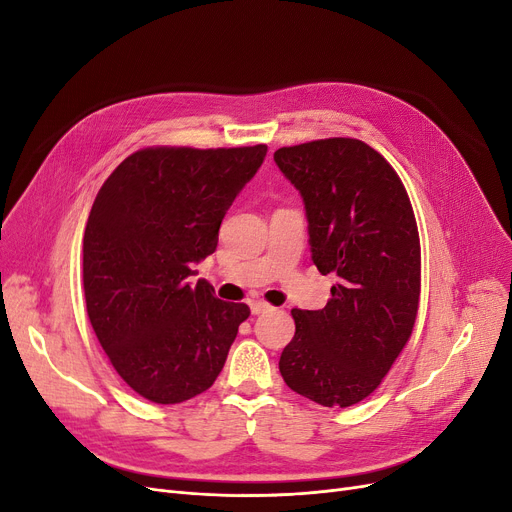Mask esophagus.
Instances as JSON below:
<instances>
[{
	"instance_id": "34e87169",
	"label": "esophagus",
	"mask_w": 512,
	"mask_h": 512,
	"mask_svg": "<svg viewBox=\"0 0 512 512\" xmlns=\"http://www.w3.org/2000/svg\"><path fill=\"white\" fill-rule=\"evenodd\" d=\"M270 309H272V307L267 305V303H263V301H253V303H251V313H253V315L265 313V311H270Z\"/></svg>"
}]
</instances>
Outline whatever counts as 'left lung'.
Returning <instances> with one entry per match:
<instances>
[{
    "instance_id": "1",
    "label": "left lung",
    "mask_w": 512,
    "mask_h": 512,
    "mask_svg": "<svg viewBox=\"0 0 512 512\" xmlns=\"http://www.w3.org/2000/svg\"><path fill=\"white\" fill-rule=\"evenodd\" d=\"M274 161L303 197L319 274L338 278L324 309H292L297 332L280 373L321 407H351L382 384L415 326L421 249L413 207L388 161L357 139L282 147Z\"/></svg>"
}]
</instances>
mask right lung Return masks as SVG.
Listing matches in <instances>:
<instances>
[{
	"mask_svg": "<svg viewBox=\"0 0 512 512\" xmlns=\"http://www.w3.org/2000/svg\"><path fill=\"white\" fill-rule=\"evenodd\" d=\"M265 153V145L141 149L95 197L83 238L87 313L120 378L157 405L211 388L251 315L186 278L218 247L224 215Z\"/></svg>",
	"mask_w": 512,
	"mask_h": 512,
	"instance_id": "add662e5",
	"label": "right lung"
}]
</instances>
